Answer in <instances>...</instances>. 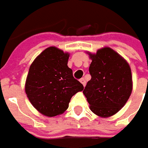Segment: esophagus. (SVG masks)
I'll list each match as a JSON object with an SVG mask.
<instances>
[{
    "mask_svg": "<svg viewBox=\"0 0 148 148\" xmlns=\"http://www.w3.org/2000/svg\"><path fill=\"white\" fill-rule=\"evenodd\" d=\"M80 82H81V83L84 86H86V80H85V78H82V79L80 80Z\"/></svg>",
    "mask_w": 148,
    "mask_h": 148,
    "instance_id": "1",
    "label": "esophagus"
}]
</instances>
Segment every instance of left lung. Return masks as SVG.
<instances>
[{"instance_id": "obj_1", "label": "left lung", "mask_w": 148, "mask_h": 148, "mask_svg": "<svg viewBox=\"0 0 148 148\" xmlns=\"http://www.w3.org/2000/svg\"><path fill=\"white\" fill-rule=\"evenodd\" d=\"M91 63V79L83 90L90 110L100 118L113 116L127 103L133 90L130 66L121 55L109 47L86 52Z\"/></svg>"}]
</instances>
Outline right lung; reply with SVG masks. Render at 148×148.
<instances>
[{
  "mask_svg": "<svg viewBox=\"0 0 148 148\" xmlns=\"http://www.w3.org/2000/svg\"><path fill=\"white\" fill-rule=\"evenodd\" d=\"M69 56L52 46L44 49L29 66L25 90L32 105L44 116L63 114L71 97L84 89L67 66Z\"/></svg>",
  "mask_w": 148,
  "mask_h": 148,
  "instance_id": "add662e5",
  "label": "right lung"
}]
</instances>
